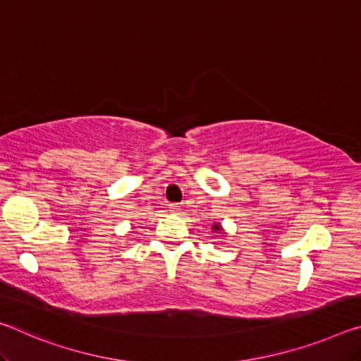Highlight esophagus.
Returning a JSON list of instances; mask_svg holds the SVG:
<instances>
[{"instance_id":"34e87169","label":"esophagus","mask_w":361,"mask_h":361,"mask_svg":"<svg viewBox=\"0 0 361 361\" xmlns=\"http://www.w3.org/2000/svg\"><path fill=\"white\" fill-rule=\"evenodd\" d=\"M169 209H170V212H172V213H178L180 205H178V204H170Z\"/></svg>"}]
</instances>
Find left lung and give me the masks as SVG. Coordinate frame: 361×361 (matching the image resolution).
<instances>
[{"label": "left lung", "instance_id": "left-lung-1", "mask_svg": "<svg viewBox=\"0 0 361 361\" xmlns=\"http://www.w3.org/2000/svg\"><path fill=\"white\" fill-rule=\"evenodd\" d=\"M213 232H221V226H219L218 223L213 224Z\"/></svg>", "mask_w": 361, "mask_h": 361}]
</instances>
